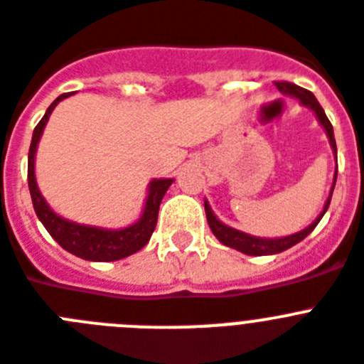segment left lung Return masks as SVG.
<instances>
[{
	"label": "left lung",
	"instance_id": "8db88e82",
	"mask_svg": "<svg viewBox=\"0 0 364 364\" xmlns=\"http://www.w3.org/2000/svg\"><path fill=\"white\" fill-rule=\"evenodd\" d=\"M276 87L279 92L287 94V96L298 97L301 105L309 107L311 111H314V114H316L318 122L322 124V127L326 129V133H328L329 144H331L333 151H335V155H337V144H335V135H333V125H331V122L328 120V116H326V112H323L322 107H320L318 100L314 97V94L309 92V90H305V88L298 87V85L289 83V81H276ZM335 181H337V172H335ZM335 181H333L329 198H328V201H326V205H323V210L318 215V218L314 220L309 228H305L304 231H300V233L289 235V237H281V239H261V237H252V235L242 233V231H239V229H233V228H229V225L222 224V222H220V220L215 216V213L210 210L209 203L205 201L207 222H209L210 231L215 233L216 239L224 244V246H229V248L239 250V252L246 253V255H274V253H281V252H285V250L292 248V246L300 242V240H304L305 237H307V235H309L311 231L316 228V225H318V222L322 220V216L326 215V210H328L329 201H331L333 188H335Z\"/></svg>",
	"mask_w": 364,
	"mask_h": 364
}]
</instances>
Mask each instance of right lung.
I'll use <instances>...</instances> for the list:
<instances>
[{
  "label": "right lung",
  "instance_id": "1",
  "mask_svg": "<svg viewBox=\"0 0 364 364\" xmlns=\"http://www.w3.org/2000/svg\"><path fill=\"white\" fill-rule=\"evenodd\" d=\"M70 94H60L50 107L46 114L42 116V120L33 131L31 148H29V161H27V181H29V192H31L33 207L44 228L48 229V233L53 237L57 242L63 246L66 252L73 253L81 259L87 261H118L127 255H133L139 250H142L146 244L151 239L155 225H157L159 216V205L163 201V196L166 194L168 187L172 185L173 179H154L149 183L148 198H146L144 213L140 216L136 224L129 225L124 229H102L94 228V225H81L75 222L63 218L57 213L50 209V205L46 203L42 198L41 191L36 187L35 179V154L36 144L42 136L48 118L57 107V103L63 102L64 97H68Z\"/></svg>",
  "mask_w": 364,
  "mask_h": 364
}]
</instances>
